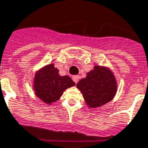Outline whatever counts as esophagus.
Masks as SVG:
<instances>
[{
    "mask_svg": "<svg viewBox=\"0 0 148 148\" xmlns=\"http://www.w3.org/2000/svg\"><path fill=\"white\" fill-rule=\"evenodd\" d=\"M72 79H73V81H74V83L77 84V82H78L79 79H80V77H79L78 75H75V76L73 77V78H72Z\"/></svg>",
    "mask_w": 148,
    "mask_h": 148,
    "instance_id": "esophagus-1",
    "label": "esophagus"
}]
</instances>
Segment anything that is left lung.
<instances>
[{
  "instance_id": "8db88e82",
  "label": "left lung",
  "mask_w": 148,
  "mask_h": 148,
  "mask_svg": "<svg viewBox=\"0 0 148 148\" xmlns=\"http://www.w3.org/2000/svg\"><path fill=\"white\" fill-rule=\"evenodd\" d=\"M89 108H98L110 102L117 92V83L110 70L95 66L85 78L77 84Z\"/></svg>"
}]
</instances>
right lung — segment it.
<instances>
[{
    "label": "right lung",
    "instance_id": "right-lung-1",
    "mask_svg": "<svg viewBox=\"0 0 148 148\" xmlns=\"http://www.w3.org/2000/svg\"><path fill=\"white\" fill-rule=\"evenodd\" d=\"M53 64L42 67L36 73L34 90L38 97L46 103L56 102L67 88L75 85L68 76H60Z\"/></svg>",
    "mask_w": 148,
    "mask_h": 148
}]
</instances>
